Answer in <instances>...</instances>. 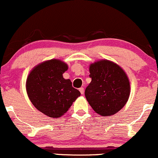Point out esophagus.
Segmentation results:
<instances>
[{
	"label": "esophagus",
	"mask_w": 158,
	"mask_h": 158,
	"mask_svg": "<svg viewBox=\"0 0 158 158\" xmlns=\"http://www.w3.org/2000/svg\"><path fill=\"white\" fill-rule=\"evenodd\" d=\"M79 91H80V93L82 94H84V88H79Z\"/></svg>",
	"instance_id": "34e87169"
}]
</instances>
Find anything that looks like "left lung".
Instances as JSON below:
<instances>
[{"label":"left lung","instance_id":"8db88e82","mask_svg":"<svg viewBox=\"0 0 158 158\" xmlns=\"http://www.w3.org/2000/svg\"><path fill=\"white\" fill-rule=\"evenodd\" d=\"M91 82L85 95L96 113L111 116L120 111L129 99L131 85L125 71L115 62L102 59L89 66Z\"/></svg>","mask_w":158,"mask_h":158}]
</instances>
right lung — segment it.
Listing matches in <instances>:
<instances>
[{
    "label": "right lung",
    "instance_id": "right-lung-1",
    "mask_svg": "<svg viewBox=\"0 0 158 158\" xmlns=\"http://www.w3.org/2000/svg\"><path fill=\"white\" fill-rule=\"evenodd\" d=\"M68 65L59 59L40 63L31 70L26 91L32 104L40 112L53 118L61 117L81 95L63 73Z\"/></svg>",
    "mask_w": 158,
    "mask_h": 158
}]
</instances>
